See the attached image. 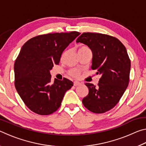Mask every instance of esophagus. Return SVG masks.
Returning <instances> with one entry per match:
<instances>
[{
  "mask_svg": "<svg viewBox=\"0 0 146 146\" xmlns=\"http://www.w3.org/2000/svg\"><path fill=\"white\" fill-rule=\"evenodd\" d=\"M81 84L80 82H78V81H75V82H73V85L75 86H80Z\"/></svg>",
  "mask_w": 146,
  "mask_h": 146,
  "instance_id": "1",
  "label": "esophagus"
}]
</instances>
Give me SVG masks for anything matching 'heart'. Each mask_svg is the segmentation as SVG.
Wrapping results in <instances>:
<instances>
[{
	"label": "heart",
	"mask_w": 146,
	"mask_h": 146,
	"mask_svg": "<svg viewBox=\"0 0 146 146\" xmlns=\"http://www.w3.org/2000/svg\"><path fill=\"white\" fill-rule=\"evenodd\" d=\"M88 49V48H87L86 46H81L78 49V51L84 50V49ZM66 53V51H65V52L62 54V58H63L64 57ZM69 74H70L71 76H73V77L77 78L79 76V75H80V71L76 70V69H73V70H71L70 71H69Z\"/></svg>",
	"instance_id": "heart-1"
}]
</instances>
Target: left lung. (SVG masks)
Returning a JSON list of instances; mask_svg holds the SVG:
<instances>
[{
	"label": "left lung",
	"mask_w": 146,
	"mask_h": 146,
	"mask_svg": "<svg viewBox=\"0 0 146 146\" xmlns=\"http://www.w3.org/2000/svg\"><path fill=\"white\" fill-rule=\"evenodd\" d=\"M76 42L90 48L91 68L101 75L97 87L86 83L89 93L83 104L93 113H105L117 105L129 84L131 61L126 48L117 38L101 33H84Z\"/></svg>",
	"instance_id": "1"
}]
</instances>
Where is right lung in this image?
I'll use <instances>...</instances> for the list:
<instances>
[{
  "label": "right lung",
  "mask_w": 146,
  "mask_h": 146,
  "mask_svg": "<svg viewBox=\"0 0 146 146\" xmlns=\"http://www.w3.org/2000/svg\"><path fill=\"white\" fill-rule=\"evenodd\" d=\"M79 35L77 31L42 35L29 39L22 47L14 65L15 86L33 112L48 115L56 111L65 93L73 86L66 78L51 83L50 71Z\"/></svg>",
  "instance_id": "right-lung-1"
}]
</instances>
